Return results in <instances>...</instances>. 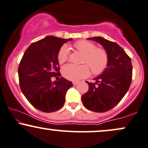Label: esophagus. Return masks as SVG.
I'll list each match as a JSON object with an SVG mask.
<instances>
[{"label":"esophagus","mask_w":148,"mask_h":148,"mask_svg":"<svg viewBox=\"0 0 148 148\" xmlns=\"http://www.w3.org/2000/svg\"><path fill=\"white\" fill-rule=\"evenodd\" d=\"M79 83V81H73V85H78Z\"/></svg>","instance_id":"1"}]
</instances>
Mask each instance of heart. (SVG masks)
<instances>
[{
  "instance_id": "b5f03b06",
  "label": "heart",
  "mask_w": 148,
  "mask_h": 148,
  "mask_svg": "<svg viewBox=\"0 0 148 148\" xmlns=\"http://www.w3.org/2000/svg\"><path fill=\"white\" fill-rule=\"evenodd\" d=\"M74 47L84 54L83 63L88 65L93 74H99L105 70L108 63V56L106 50L97 48L95 44L88 40H79L74 44ZM68 56L69 48L67 45H64L58 51V63H65L68 59ZM87 66L67 64L62 69V74L67 79L79 81L90 75V69Z\"/></svg>"
}]
</instances>
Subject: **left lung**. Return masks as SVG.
I'll return each mask as SVG.
<instances>
[{
    "mask_svg": "<svg viewBox=\"0 0 148 148\" xmlns=\"http://www.w3.org/2000/svg\"><path fill=\"white\" fill-rule=\"evenodd\" d=\"M99 42L108 56L107 67L94 83H89L88 91L82 96V102L87 109L105 112L112 109L121 101L130 86L132 77L131 59L121 47L101 36L88 38Z\"/></svg>",
    "mask_w": 148,
    "mask_h": 148,
    "instance_id": "8db88e82",
    "label": "left lung"
}]
</instances>
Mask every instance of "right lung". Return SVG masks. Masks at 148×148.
<instances>
[{
  "label": "right lung",
  "mask_w": 148,
  "mask_h": 148,
  "mask_svg": "<svg viewBox=\"0 0 148 148\" xmlns=\"http://www.w3.org/2000/svg\"><path fill=\"white\" fill-rule=\"evenodd\" d=\"M72 40L47 36L32 43L23 54L18 70L21 91L40 111L52 112L61 108L67 91L73 86L72 81L63 77L51 80L52 76H60L58 51Z\"/></svg>",
  "instance_id": "add662e5"
}]
</instances>
